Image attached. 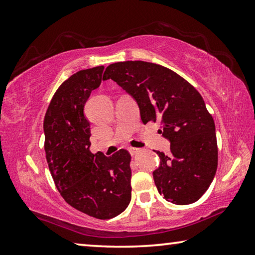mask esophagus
Here are the masks:
<instances>
[{
  "instance_id": "34e87169",
  "label": "esophagus",
  "mask_w": 255,
  "mask_h": 255,
  "mask_svg": "<svg viewBox=\"0 0 255 255\" xmlns=\"http://www.w3.org/2000/svg\"><path fill=\"white\" fill-rule=\"evenodd\" d=\"M129 152H130L131 155H136L140 152V148H137V147H129Z\"/></svg>"
}]
</instances>
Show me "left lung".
<instances>
[{
    "instance_id": "1",
    "label": "left lung",
    "mask_w": 255,
    "mask_h": 255,
    "mask_svg": "<svg viewBox=\"0 0 255 255\" xmlns=\"http://www.w3.org/2000/svg\"><path fill=\"white\" fill-rule=\"evenodd\" d=\"M109 79L135 99L143 124L159 122L158 132L170 140V155L156 152L159 195L175 205L200 199L218 163L215 123L200 93L175 72L143 60L111 64L103 73V81Z\"/></svg>"
}]
</instances>
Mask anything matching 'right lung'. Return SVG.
Segmentation results:
<instances>
[{
    "instance_id": "1",
    "label": "right lung",
    "mask_w": 255,
    "mask_h": 255,
    "mask_svg": "<svg viewBox=\"0 0 255 255\" xmlns=\"http://www.w3.org/2000/svg\"><path fill=\"white\" fill-rule=\"evenodd\" d=\"M105 67L79 71L55 92L44 119L45 152L56 188L68 205L98 219L114 218L131 199V156L90 150L84 105L101 84Z\"/></svg>"
}]
</instances>
